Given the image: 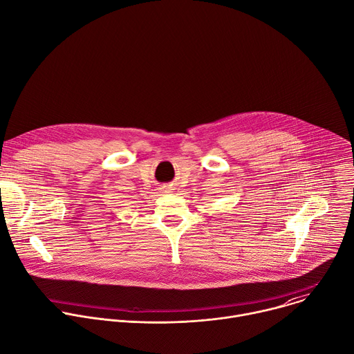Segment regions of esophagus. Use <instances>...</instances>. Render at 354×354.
Instances as JSON below:
<instances>
[{
    "mask_svg": "<svg viewBox=\"0 0 354 354\" xmlns=\"http://www.w3.org/2000/svg\"><path fill=\"white\" fill-rule=\"evenodd\" d=\"M162 190H165V193H169V192H171L169 187H165V189H162Z\"/></svg>",
    "mask_w": 354,
    "mask_h": 354,
    "instance_id": "34e87169",
    "label": "esophagus"
}]
</instances>
